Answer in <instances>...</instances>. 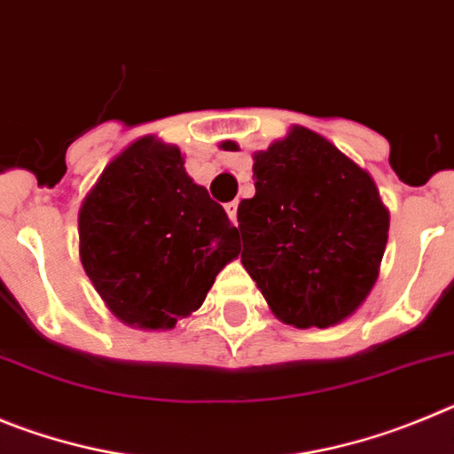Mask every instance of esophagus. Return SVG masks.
<instances>
[{
	"label": "esophagus",
	"instance_id": "obj_1",
	"mask_svg": "<svg viewBox=\"0 0 454 454\" xmlns=\"http://www.w3.org/2000/svg\"><path fill=\"white\" fill-rule=\"evenodd\" d=\"M237 206H239L237 201L226 203V212H228V217H231V222H237Z\"/></svg>",
	"mask_w": 454,
	"mask_h": 454
}]
</instances>
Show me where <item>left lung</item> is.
<instances>
[{"label": "left lung", "mask_w": 454, "mask_h": 454, "mask_svg": "<svg viewBox=\"0 0 454 454\" xmlns=\"http://www.w3.org/2000/svg\"><path fill=\"white\" fill-rule=\"evenodd\" d=\"M253 160L255 197L237 207L244 269L285 324L344 321L373 289L385 255L389 210L373 178L303 126Z\"/></svg>", "instance_id": "1"}]
</instances>
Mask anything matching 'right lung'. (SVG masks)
Returning <instances> with one entry per match:
<instances>
[{"label": "right lung", "instance_id": "right-lung-1", "mask_svg": "<svg viewBox=\"0 0 454 454\" xmlns=\"http://www.w3.org/2000/svg\"><path fill=\"white\" fill-rule=\"evenodd\" d=\"M183 165L178 146L140 137L81 203V264L110 312L133 328H174L239 255L226 210Z\"/></svg>", "mask_w": 454, "mask_h": 454}]
</instances>
